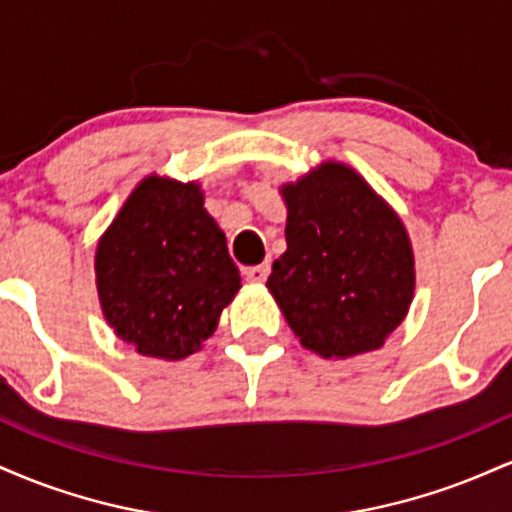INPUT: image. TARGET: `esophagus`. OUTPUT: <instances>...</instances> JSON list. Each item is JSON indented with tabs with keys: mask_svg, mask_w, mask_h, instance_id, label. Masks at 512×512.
Masks as SVG:
<instances>
[{
	"mask_svg": "<svg viewBox=\"0 0 512 512\" xmlns=\"http://www.w3.org/2000/svg\"><path fill=\"white\" fill-rule=\"evenodd\" d=\"M245 276H248V281H252V284H262V281L269 276V264H257V267H248V269H245Z\"/></svg>",
	"mask_w": 512,
	"mask_h": 512,
	"instance_id": "obj_1",
	"label": "esophagus"
}]
</instances>
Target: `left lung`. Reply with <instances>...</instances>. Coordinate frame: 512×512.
<instances>
[{"instance_id": "1", "label": "left lung", "mask_w": 512, "mask_h": 512, "mask_svg": "<svg viewBox=\"0 0 512 512\" xmlns=\"http://www.w3.org/2000/svg\"><path fill=\"white\" fill-rule=\"evenodd\" d=\"M286 252L267 289L305 349H380L414 298V250L395 209L354 168L327 161L281 185Z\"/></svg>"}]
</instances>
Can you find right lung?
I'll use <instances>...</instances> for the list:
<instances>
[{"label": "right lung", "mask_w": 512, "mask_h": 512, "mask_svg": "<svg viewBox=\"0 0 512 512\" xmlns=\"http://www.w3.org/2000/svg\"><path fill=\"white\" fill-rule=\"evenodd\" d=\"M96 286L108 325L142 356L180 361L202 349L240 289L202 187L139 182L98 240Z\"/></svg>", "instance_id": "obj_1"}]
</instances>
